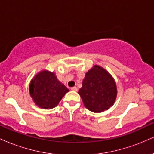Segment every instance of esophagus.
Here are the masks:
<instances>
[{"label": "esophagus", "mask_w": 154, "mask_h": 154, "mask_svg": "<svg viewBox=\"0 0 154 154\" xmlns=\"http://www.w3.org/2000/svg\"><path fill=\"white\" fill-rule=\"evenodd\" d=\"M71 91H77V88L75 86V87H72L71 88Z\"/></svg>", "instance_id": "esophagus-1"}]
</instances>
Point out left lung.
Instances as JSON below:
<instances>
[{
	"label": "left lung",
	"mask_w": 154,
	"mask_h": 154,
	"mask_svg": "<svg viewBox=\"0 0 154 154\" xmlns=\"http://www.w3.org/2000/svg\"><path fill=\"white\" fill-rule=\"evenodd\" d=\"M78 93L88 110L100 113L114 105L117 88L109 72L103 67L94 65L86 72Z\"/></svg>",
	"instance_id": "obj_1"
}]
</instances>
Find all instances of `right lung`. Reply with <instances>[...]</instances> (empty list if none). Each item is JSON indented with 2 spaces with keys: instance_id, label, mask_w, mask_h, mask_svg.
Returning <instances> with one entry per match:
<instances>
[{
  "instance_id": "add662e5",
  "label": "right lung",
  "mask_w": 154,
  "mask_h": 154,
  "mask_svg": "<svg viewBox=\"0 0 154 154\" xmlns=\"http://www.w3.org/2000/svg\"><path fill=\"white\" fill-rule=\"evenodd\" d=\"M29 95L40 109L56 107L69 89L58 79L54 72L43 69L35 75L29 86Z\"/></svg>"
}]
</instances>
